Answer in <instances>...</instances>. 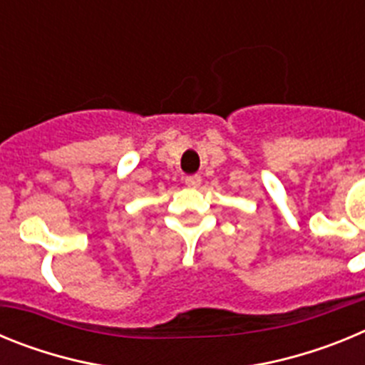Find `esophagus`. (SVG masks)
Masks as SVG:
<instances>
[{"mask_svg": "<svg viewBox=\"0 0 365 365\" xmlns=\"http://www.w3.org/2000/svg\"><path fill=\"white\" fill-rule=\"evenodd\" d=\"M186 186H190V188H197L199 185H201V177L199 175H192V177H186Z\"/></svg>", "mask_w": 365, "mask_h": 365, "instance_id": "esophagus-1", "label": "esophagus"}]
</instances>
